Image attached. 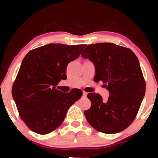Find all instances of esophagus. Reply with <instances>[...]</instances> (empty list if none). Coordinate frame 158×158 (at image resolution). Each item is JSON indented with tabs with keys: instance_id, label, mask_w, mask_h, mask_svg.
<instances>
[{
	"instance_id": "obj_1",
	"label": "esophagus",
	"mask_w": 158,
	"mask_h": 158,
	"mask_svg": "<svg viewBox=\"0 0 158 158\" xmlns=\"http://www.w3.org/2000/svg\"><path fill=\"white\" fill-rule=\"evenodd\" d=\"M87 95H88V93L85 91H83V96H84V97H86Z\"/></svg>"
}]
</instances>
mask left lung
Returning a JSON list of instances; mask_svg holds the SVG:
<instances>
[{"instance_id": "left-lung-1", "label": "left lung", "mask_w": 158, "mask_h": 158, "mask_svg": "<svg viewBox=\"0 0 158 158\" xmlns=\"http://www.w3.org/2000/svg\"><path fill=\"white\" fill-rule=\"evenodd\" d=\"M81 56L95 67L94 81H102L109 91L107 102L88 94L91 106L84 112L87 120L103 133L123 131L135 119L146 92L138 59L130 49L112 43L88 45Z\"/></svg>"}]
</instances>
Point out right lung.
<instances>
[{
	"mask_svg": "<svg viewBox=\"0 0 158 158\" xmlns=\"http://www.w3.org/2000/svg\"><path fill=\"white\" fill-rule=\"evenodd\" d=\"M85 46L49 44L31 50L23 59L12 94L20 117L32 131L46 135L54 131L82 96L81 90L63 93L56 86L67 79V66Z\"/></svg>",
	"mask_w": 158,
	"mask_h": 158,
	"instance_id": "right-lung-1",
	"label": "right lung"
}]
</instances>
